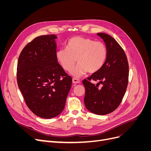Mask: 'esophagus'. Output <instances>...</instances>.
<instances>
[{"label":"esophagus","mask_w":151,"mask_h":151,"mask_svg":"<svg viewBox=\"0 0 151 151\" xmlns=\"http://www.w3.org/2000/svg\"><path fill=\"white\" fill-rule=\"evenodd\" d=\"M72 83L74 84H79L81 83V81L78 79H76V78H73L72 79Z\"/></svg>","instance_id":"34e87169"}]
</instances>
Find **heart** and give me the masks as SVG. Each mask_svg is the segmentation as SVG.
Returning a JSON list of instances; mask_svg holds the SVG:
<instances>
[{
  "label": "heart",
  "instance_id": "heart-1",
  "mask_svg": "<svg viewBox=\"0 0 151 151\" xmlns=\"http://www.w3.org/2000/svg\"><path fill=\"white\" fill-rule=\"evenodd\" d=\"M57 58L66 71H70L73 76L79 77L87 72L95 73L104 65L108 56L107 48L103 43L94 40L74 36L68 40L67 48H60L57 52Z\"/></svg>",
  "mask_w": 151,
  "mask_h": 151
}]
</instances>
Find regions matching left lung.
<instances>
[{
  "label": "left lung",
  "mask_w": 151,
  "mask_h": 151,
  "mask_svg": "<svg viewBox=\"0 0 151 151\" xmlns=\"http://www.w3.org/2000/svg\"><path fill=\"white\" fill-rule=\"evenodd\" d=\"M97 35L106 44L108 56L101 69L83 80L84 101L89 111L104 115L115 111L121 103L129 83V67L124 50L116 41L106 33ZM91 80L99 83L94 85ZM100 83L101 88L99 87Z\"/></svg>",
  "instance_id": "8db88e82"
}]
</instances>
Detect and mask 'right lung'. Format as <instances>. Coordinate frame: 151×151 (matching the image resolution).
I'll list each match as a JSON object with an SVG mask.
<instances>
[{
    "label": "right lung",
    "mask_w": 151,
    "mask_h": 151,
    "mask_svg": "<svg viewBox=\"0 0 151 151\" xmlns=\"http://www.w3.org/2000/svg\"><path fill=\"white\" fill-rule=\"evenodd\" d=\"M55 35L40 36L20 53L17 82L27 106L43 118L58 116L65 107L72 79L57 62Z\"/></svg>",
    "instance_id": "obj_1"
}]
</instances>
